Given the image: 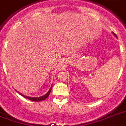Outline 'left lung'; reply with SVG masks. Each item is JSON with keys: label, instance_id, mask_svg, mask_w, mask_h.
Masks as SVG:
<instances>
[{"label": "left lung", "instance_id": "left-lung-1", "mask_svg": "<svg viewBox=\"0 0 126 126\" xmlns=\"http://www.w3.org/2000/svg\"><path fill=\"white\" fill-rule=\"evenodd\" d=\"M113 34H114V35H115V36H116V37H117V35H116V34H115V33H114V32H113Z\"/></svg>", "mask_w": 126, "mask_h": 126}]
</instances>
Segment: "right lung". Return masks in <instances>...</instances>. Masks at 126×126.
Returning <instances> with one entry per match:
<instances>
[{"label":"right lung","instance_id":"right-lung-1","mask_svg":"<svg viewBox=\"0 0 126 126\" xmlns=\"http://www.w3.org/2000/svg\"><path fill=\"white\" fill-rule=\"evenodd\" d=\"M51 91V87L50 88V89L49 90L47 93H46V94L44 95V96H40V97H30V96H24V95L22 94H20L22 96H24V98H27V99L30 100H32V101H35V102H40L42 101V100H44L46 99L49 96V95L50 94Z\"/></svg>","mask_w":126,"mask_h":126}]
</instances>
